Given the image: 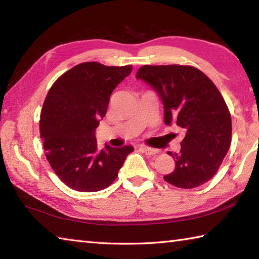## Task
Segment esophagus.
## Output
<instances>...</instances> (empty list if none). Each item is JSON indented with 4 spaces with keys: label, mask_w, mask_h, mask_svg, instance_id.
<instances>
[{
    "label": "esophagus",
    "mask_w": 259,
    "mask_h": 259,
    "mask_svg": "<svg viewBox=\"0 0 259 259\" xmlns=\"http://www.w3.org/2000/svg\"><path fill=\"white\" fill-rule=\"evenodd\" d=\"M140 150L145 153L146 155H155V154H157V153H159V151L155 150V148H151V147H147V146L140 147Z\"/></svg>",
    "instance_id": "esophagus-1"
}]
</instances>
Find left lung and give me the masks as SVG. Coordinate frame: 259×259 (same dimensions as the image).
I'll list each match as a JSON object with an SVG mask.
<instances>
[{
  "label": "left lung",
  "mask_w": 259,
  "mask_h": 259,
  "mask_svg": "<svg viewBox=\"0 0 259 259\" xmlns=\"http://www.w3.org/2000/svg\"><path fill=\"white\" fill-rule=\"evenodd\" d=\"M136 77L159 94L165 124L186 131L181 152H168L176 166L164 181L179 188L203 185L218 171L232 140L231 114L222 94L203 72L187 65H144Z\"/></svg>",
  "instance_id": "left-lung-1"
}]
</instances>
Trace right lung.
<instances>
[{"instance_id":"obj_1","label":"right lung","mask_w":259,"mask_h":259,"mask_svg":"<svg viewBox=\"0 0 259 259\" xmlns=\"http://www.w3.org/2000/svg\"><path fill=\"white\" fill-rule=\"evenodd\" d=\"M133 66L78 64L57 78L40 115L46 157L65 185L97 192L115 181L131 146L99 150L95 130L106 114L109 97Z\"/></svg>"}]
</instances>
